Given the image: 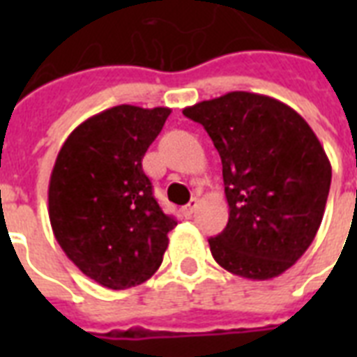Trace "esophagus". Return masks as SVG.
Segmentation results:
<instances>
[{
	"instance_id": "esophagus-1",
	"label": "esophagus",
	"mask_w": 357,
	"mask_h": 357,
	"mask_svg": "<svg viewBox=\"0 0 357 357\" xmlns=\"http://www.w3.org/2000/svg\"><path fill=\"white\" fill-rule=\"evenodd\" d=\"M196 207H198V198H192V200L183 207V213L185 215H192L196 211Z\"/></svg>"
}]
</instances>
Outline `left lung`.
<instances>
[{"mask_svg":"<svg viewBox=\"0 0 357 357\" xmlns=\"http://www.w3.org/2000/svg\"><path fill=\"white\" fill-rule=\"evenodd\" d=\"M222 159L229 218L209 238L218 265L235 276L271 280L313 243L326 207L332 165L310 123L265 94L235 91L185 107Z\"/></svg>","mask_w":357,"mask_h":357,"instance_id":"1","label":"left lung"}]
</instances>
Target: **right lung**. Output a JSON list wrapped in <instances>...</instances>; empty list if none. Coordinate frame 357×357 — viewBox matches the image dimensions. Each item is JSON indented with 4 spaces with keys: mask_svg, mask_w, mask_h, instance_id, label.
Wrapping results in <instances>:
<instances>
[{
    "mask_svg": "<svg viewBox=\"0 0 357 357\" xmlns=\"http://www.w3.org/2000/svg\"><path fill=\"white\" fill-rule=\"evenodd\" d=\"M168 114V107H111L81 122L55 159L47 189L53 235L103 287L122 291L150 280L178 224L162 213L142 168Z\"/></svg>",
    "mask_w": 357,
    "mask_h": 357,
    "instance_id": "add662e5",
    "label": "right lung"
}]
</instances>
